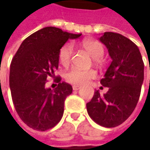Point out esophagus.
<instances>
[{"label":"esophagus","instance_id":"34e87169","mask_svg":"<svg viewBox=\"0 0 150 150\" xmlns=\"http://www.w3.org/2000/svg\"><path fill=\"white\" fill-rule=\"evenodd\" d=\"M80 88V86H78V85H73L72 86V89L74 90V91H77Z\"/></svg>","mask_w":150,"mask_h":150}]
</instances>
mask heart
<instances>
[{
  "label": "heart",
  "instance_id": "heart-1",
  "mask_svg": "<svg viewBox=\"0 0 150 150\" xmlns=\"http://www.w3.org/2000/svg\"><path fill=\"white\" fill-rule=\"evenodd\" d=\"M82 47L87 51V52L93 58L95 62H99V58L104 53L103 46L94 40H85L82 42ZM73 48L71 44L64 45L59 52V60L62 65L67 66L72 60ZM97 77V73L94 70H83L73 67L67 72L65 79L67 82L76 85H83L88 83L90 80L94 79Z\"/></svg>",
  "mask_w": 150,
  "mask_h": 150
}]
</instances>
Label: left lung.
Masks as SVG:
<instances>
[{
  "instance_id": "8db88e82",
  "label": "left lung",
  "mask_w": 150,
  "mask_h": 150,
  "mask_svg": "<svg viewBox=\"0 0 150 150\" xmlns=\"http://www.w3.org/2000/svg\"><path fill=\"white\" fill-rule=\"evenodd\" d=\"M112 58L101 84L108 90L103 96L98 90L87 103L88 113L103 127L123 124L134 110L144 82V64L139 49L129 38L115 32H104L99 38Z\"/></svg>"
}]
</instances>
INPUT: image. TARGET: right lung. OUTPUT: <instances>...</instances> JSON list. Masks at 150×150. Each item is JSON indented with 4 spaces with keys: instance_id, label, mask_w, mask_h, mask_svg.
Here are the masks:
<instances>
[{
    "instance_id": "add662e5",
    "label": "right lung",
    "mask_w": 150,
    "mask_h": 150,
    "mask_svg": "<svg viewBox=\"0 0 150 150\" xmlns=\"http://www.w3.org/2000/svg\"><path fill=\"white\" fill-rule=\"evenodd\" d=\"M81 35L47 26L21 44L10 67V88L16 111L28 127L46 131L59 123L72 86L61 82L60 77L54 90L47 88L46 83L58 68L61 48L68 39Z\"/></svg>"
}]
</instances>
